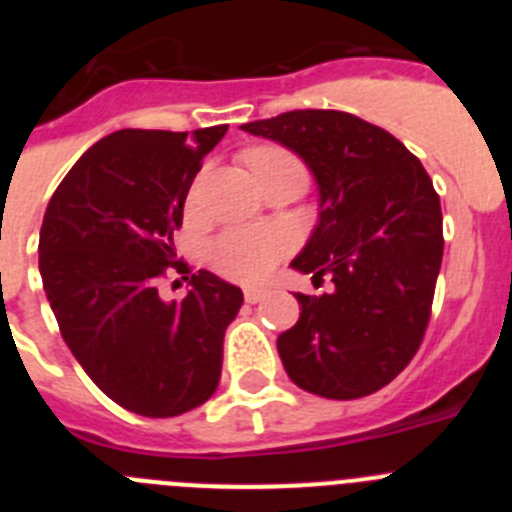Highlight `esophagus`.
<instances>
[{
  "instance_id": "34e87169",
  "label": "esophagus",
  "mask_w": 512,
  "mask_h": 512,
  "mask_svg": "<svg viewBox=\"0 0 512 512\" xmlns=\"http://www.w3.org/2000/svg\"><path fill=\"white\" fill-rule=\"evenodd\" d=\"M266 295H269V289H264V287H246V289H243V297H246V302H251V305L266 300Z\"/></svg>"
}]
</instances>
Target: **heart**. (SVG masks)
I'll return each mask as SVG.
<instances>
[{
    "mask_svg": "<svg viewBox=\"0 0 512 512\" xmlns=\"http://www.w3.org/2000/svg\"><path fill=\"white\" fill-rule=\"evenodd\" d=\"M253 161H277L302 169L292 153L274 146L253 148L246 153V164ZM305 171V169H302ZM287 251V238L274 228H230L220 233L207 248L212 269L235 282H256L264 279Z\"/></svg>",
    "mask_w": 512,
    "mask_h": 512,
    "instance_id": "heart-1",
    "label": "heart"
}]
</instances>
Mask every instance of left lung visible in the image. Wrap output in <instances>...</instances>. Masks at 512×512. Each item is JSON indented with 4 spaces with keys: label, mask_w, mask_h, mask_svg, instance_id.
I'll return each mask as SVG.
<instances>
[{
    "label": "left lung",
    "mask_w": 512,
    "mask_h": 512,
    "mask_svg": "<svg viewBox=\"0 0 512 512\" xmlns=\"http://www.w3.org/2000/svg\"><path fill=\"white\" fill-rule=\"evenodd\" d=\"M310 166L320 220L292 261L318 297L277 338L289 379L312 395L356 400L382 390L418 354L443 259L441 200L395 135L338 110H292L241 125Z\"/></svg>",
    "instance_id": "8db88e82"
}]
</instances>
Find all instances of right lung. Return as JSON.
<instances>
[{
    "label": "right lung",
    "mask_w": 512,
    "mask_h": 512,
    "mask_svg": "<svg viewBox=\"0 0 512 512\" xmlns=\"http://www.w3.org/2000/svg\"><path fill=\"white\" fill-rule=\"evenodd\" d=\"M228 133L117 130L97 140L53 192L40 228V277L61 336L120 408L174 418L212 397L225 328L243 292L174 261V230L202 158ZM169 268L190 279L184 301L160 300Z\"/></svg>",
    "instance_id": "obj_1"
}]
</instances>
